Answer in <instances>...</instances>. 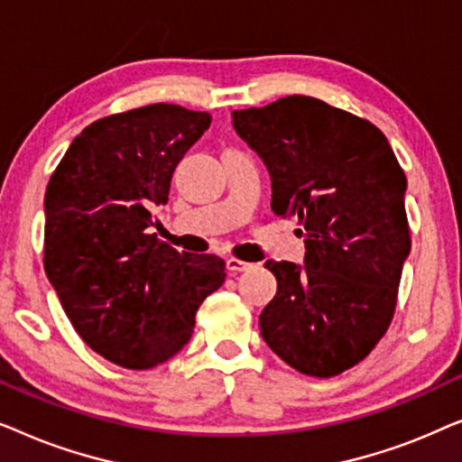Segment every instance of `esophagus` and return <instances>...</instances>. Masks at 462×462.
Returning a JSON list of instances; mask_svg holds the SVG:
<instances>
[{
  "instance_id": "1",
  "label": "esophagus",
  "mask_w": 462,
  "mask_h": 462,
  "mask_svg": "<svg viewBox=\"0 0 462 462\" xmlns=\"http://www.w3.org/2000/svg\"><path fill=\"white\" fill-rule=\"evenodd\" d=\"M250 267V263L239 261V258H226V269H229L231 273H242V271H248Z\"/></svg>"
}]
</instances>
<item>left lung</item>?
<instances>
[{
  "label": "left lung",
  "instance_id": "1",
  "mask_svg": "<svg viewBox=\"0 0 462 462\" xmlns=\"http://www.w3.org/2000/svg\"><path fill=\"white\" fill-rule=\"evenodd\" d=\"M271 174V210L299 217L305 264L267 261L277 294L261 313L275 356L307 376L353 368L393 319L410 226L406 174L368 119L311 97L233 111Z\"/></svg>",
  "mask_w": 462,
  "mask_h": 462
}]
</instances>
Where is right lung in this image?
I'll list each match as a JSON object with an SVG mask.
<instances>
[{
  "label": "right lung",
  "mask_w": 462,
  "mask_h": 462,
  "mask_svg": "<svg viewBox=\"0 0 462 462\" xmlns=\"http://www.w3.org/2000/svg\"><path fill=\"white\" fill-rule=\"evenodd\" d=\"M210 122L166 103L97 119L50 176L43 269L81 340L122 368L174 357L225 283L223 258L176 252L149 233L151 210L168 204L174 168Z\"/></svg>",
  "instance_id": "obj_1"
}]
</instances>
